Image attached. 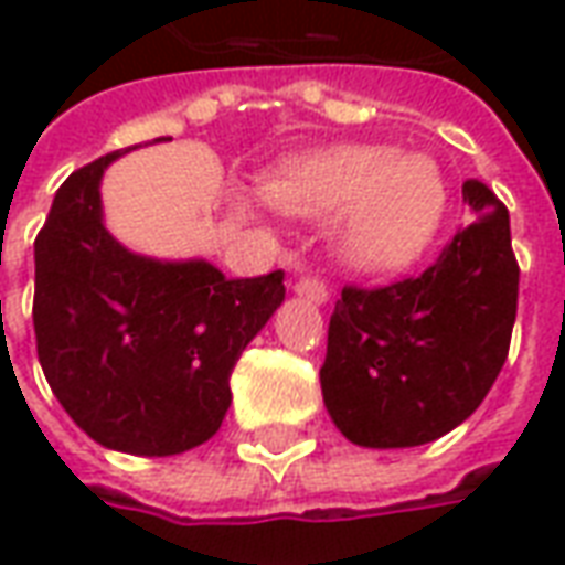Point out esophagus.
I'll return each instance as SVG.
<instances>
[{
	"mask_svg": "<svg viewBox=\"0 0 565 565\" xmlns=\"http://www.w3.org/2000/svg\"><path fill=\"white\" fill-rule=\"evenodd\" d=\"M294 294L308 299V302H315V306H323L330 299V287L320 281V278H299L294 284Z\"/></svg>",
	"mask_w": 565,
	"mask_h": 565,
	"instance_id": "1",
	"label": "esophagus"
}]
</instances>
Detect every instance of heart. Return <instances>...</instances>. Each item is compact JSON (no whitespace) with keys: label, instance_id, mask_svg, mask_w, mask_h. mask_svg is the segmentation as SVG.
Listing matches in <instances>:
<instances>
[{"label":"heart","instance_id":"1","mask_svg":"<svg viewBox=\"0 0 565 565\" xmlns=\"http://www.w3.org/2000/svg\"><path fill=\"white\" fill-rule=\"evenodd\" d=\"M266 193L296 217L335 214V247L360 271L415 263L448 211L438 162L391 145H335L296 157L271 174Z\"/></svg>","mask_w":565,"mask_h":565}]
</instances>
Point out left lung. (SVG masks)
I'll use <instances>...</instances> for the list:
<instances>
[{
    "label": "left lung",
    "instance_id": "8db88e82",
    "mask_svg": "<svg viewBox=\"0 0 565 565\" xmlns=\"http://www.w3.org/2000/svg\"><path fill=\"white\" fill-rule=\"evenodd\" d=\"M475 221L438 259L387 287H344L327 335L320 391L332 424L363 448H415L484 403L509 356L521 269L509 209L462 184Z\"/></svg>",
    "mask_w": 565,
    "mask_h": 565
}]
</instances>
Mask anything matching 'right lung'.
Here are the masks:
<instances>
[{"mask_svg": "<svg viewBox=\"0 0 565 565\" xmlns=\"http://www.w3.org/2000/svg\"><path fill=\"white\" fill-rule=\"evenodd\" d=\"M127 150L56 190L35 238V348L54 396L93 441L172 457L221 429L230 375L284 302V271L226 278L205 259L127 250L105 230L99 199L108 162Z\"/></svg>", "mask_w": 565, "mask_h": 565, "instance_id": "right-lung-1", "label": "right lung"}]
</instances>
